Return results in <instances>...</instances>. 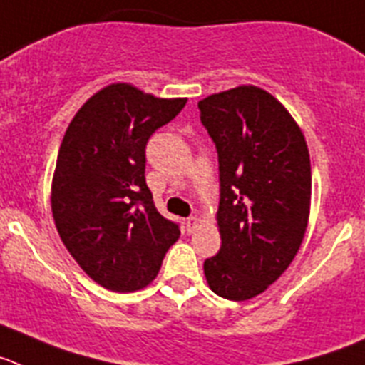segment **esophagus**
Returning <instances> with one entry per match:
<instances>
[{"label":"esophagus","instance_id":"obj_1","mask_svg":"<svg viewBox=\"0 0 365 365\" xmlns=\"http://www.w3.org/2000/svg\"><path fill=\"white\" fill-rule=\"evenodd\" d=\"M198 224H200V220H198V218L196 217H189L185 220V227H187V233H192V231L196 230V227H198Z\"/></svg>","mask_w":365,"mask_h":365}]
</instances>
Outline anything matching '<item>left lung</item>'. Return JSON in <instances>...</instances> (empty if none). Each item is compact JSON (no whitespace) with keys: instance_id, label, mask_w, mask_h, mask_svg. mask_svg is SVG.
Masks as SVG:
<instances>
[{"instance_id":"1","label":"left lung","mask_w":365,"mask_h":365,"mask_svg":"<svg viewBox=\"0 0 365 365\" xmlns=\"http://www.w3.org/2000/svg\"><path fill=\"white\" fill-rule=\"evenodd\" d=\"M198 108L220 173L222 244L204 274L217 296L252 299L281 277L305 237L312 187L305 135L257 86L209 95Z\"/></svg>"}]
</instances>
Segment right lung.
I'll list each match as a JSON object with an SVG mask.
<instances>
[{
  "mask_svg": "<svg viewBox=\"0 0 365 365\" xmlns=\"http://www.w3.org/2000/svg\"><path fill=\"white\" fill-rule=\"evenodd\" d=\"M185 103L110 84L66 130L51 187L53 218L71 257L108 290L147 287L178 240L180 226L160 215L145 182V148Z\"/></svg>",
  "mask_w": 365,
  "mask_h": 365,
  "instance_id": "obj_1",
  "label": "right lung"
}]
</instances>
